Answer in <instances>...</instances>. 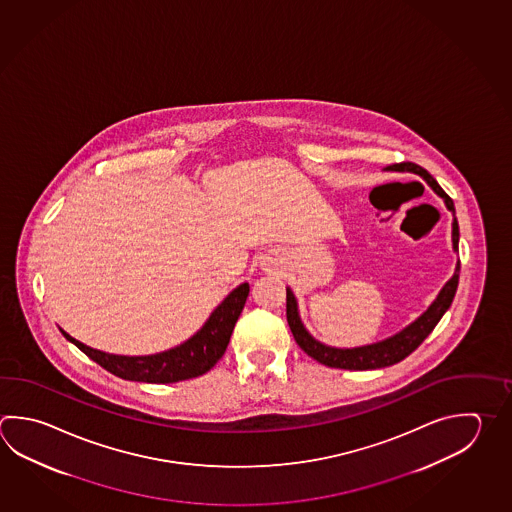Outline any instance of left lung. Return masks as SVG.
Listing matches in <instances>:
<instances>
[{"label": "left lung", "instance_id": "obj_1", "mask_svg": "<svg viewBox=\"0 0 512 512\" xmlns=\"http://www.w3.org/2000/svg\"><path fill=\"white\" fill-rule=\"evenodd\" d=\"M386 170L391 172H413L433 188L434 193H438L444 199L445 206L449 212L454 213L453 199L440 188L433 175L424 170L422 166L415 163H400L387 166ZM458 241H460V230H458V221L453 219V250L458 251ZM458 279H460V259L456 261L454 275L445 282L444 288L438 293L433 304L425 309L424 313L411 322L407 328L398 331L393 337L380 340L375 344H367L360 348H331L319 342L317 338L309 335L308 329L304 328L299 315V304L290 288H286V317L290 324L291 333L297 340L300 349L308 353L309 357L315 358L320 364L328 367H337V369H353V371H366V369H378V367L393 366L396 362L404 360L407 355H411L427 335L433 331L434 326L444 317L445 311L451 306L454 299V293L458 288Z\"/></svg>", "mask_w": 512, "mask_h": 512}]
</instances>
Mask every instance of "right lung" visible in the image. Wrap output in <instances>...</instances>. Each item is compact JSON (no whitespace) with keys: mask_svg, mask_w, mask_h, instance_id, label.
<instances>
[{"mask_svg":"<svg viewBox=\"0 0 512 512\" xmlns=\"http://www.w3.org/2000/svg\"><path fill=\"white\" fill-rule=\"evenodd\" d=\"M250 293V284L244 282L222 300L213 309L210 319L204 322L193 337L188 338L181 346L145 355V357H125V355H110L99 349L88 348L83 342L70 337L67 331L59 329L63 337L70 340L76 348L81 349L90 360L105 367L112 375L123 380L146 382V384H174L179 380L201 377L210 371L228 348L235 322L241 315Z\"/></svg>","mask_w":512,"mask_h":512,"instance_id":"add662e5","label":"right lung"}]
</instances>
